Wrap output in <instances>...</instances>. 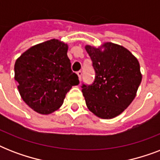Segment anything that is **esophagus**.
<instances>
[{
  "mask_svg": "<svg viewBox=\"0 0 160 160\" xmlns=\"http://www.w3.org/2000/svg\"><path fill=\"white\" fill-rule=\"evenodd\" d=\"M76 74H77V75H78V77H79V80H81V75H82V72H81V71H78L77 73H76Z\"/></svg>",
  "mask_w": 160,
  "mask_h": 160,
  "instance_id": "34e87169",
  "label": "esophagus"
}]
</instances>
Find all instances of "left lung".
Instances as JSON below:
<instances>
[{
	"instance_id": "obj_1",
	"label": "left lung",
	"mask_w": 160,
	"mask_h": 160,
	"mask_svg": "<svg viewBox=\"0 0 160 160\" xmlns=\"http://www.w3.org/2000/svg\"><path fill=\"white\" fill-rule=\"evenodd\" d=\"M102 48L85 46L95 76L91 85L81 88L88 109L100 118L112 119L131 104L142 75L139 61L127 49L111 42Z\"/></svg>"
}]
</instances>
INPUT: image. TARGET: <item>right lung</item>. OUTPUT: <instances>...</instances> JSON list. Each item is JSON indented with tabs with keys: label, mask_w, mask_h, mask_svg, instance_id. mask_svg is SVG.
<instances>
[{
	"label": "right lung",
	"mask_w": 160,
	"mask_h": 160,
	"mask_svg": "<svg viewBox=\"0 0 160 160\" xmlns=\"http://www.w3.org/2000/svg\"><path fill=\"white\" fill-rule=\"evenodd\" d=\"M68 46L50 40L25 51L15 64V80L22 100L39 114L58 109L78 75L71 70Z\"/></svg>",
	"instance_id": "1"
}]
</instances>
